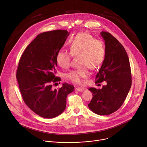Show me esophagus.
<instances>
[{
    "instance_id": "obj_1",
    "label": "esophagus",
    "mask_w": 147,
    "mask_h": 147,
    "mask_svg": "<svg viewBox=\"0 0 147 147\" xmlns=\"http://www.w3.org/2000/svg\"><path fill=\"white\" fill-rule=\"evenodd\" d=\"M83 90H84V89H83V88H76V91H78V92L82 91Z\"/></svg>"
}]
</instances>
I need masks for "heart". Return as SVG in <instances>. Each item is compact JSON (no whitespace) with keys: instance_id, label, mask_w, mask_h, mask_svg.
Returning <instances> with one entry per match:
<instances>
[{"instance_id":"b5f03b06","label":"heart","mask_w":147,"mask_h":147,"mask_svg":"<svg viewBox=\"0 0 147 147\" xmlns=\"http://www.w3.org/2000/svg\"><path fill=\"white\" fill-rule=\"evenodd\" d=\"M70 53L60 51L56 55V61L62 68H67L71 60V56H80V64L82 66H87L94 69L100 66L104 61L106 49L103 42L94 38L86 32L77 34L69 44ZM88 75L86 67L78 70L70 71L66 74L67 80L72 82L82 84Z\"/></svg>"}]
</instances>
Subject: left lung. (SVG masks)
Listing matches in <instances>:
<instances>
[{
	"label": "left lung",
	"instance_id": "1",
	"mask_svg": "<svg viewBox=\"0 0 147 147\" xmlns=\"http://www.w3.org/2000/svg\"><path fill=\"white\" fill-rule=\"evenodd\" d=\"M106 55L97 73L96 83L105 81L102 89L90 88L92 98L88 107L99 115H108L117 111L126 98L131 86V73L127 53L119 40L109 32L102 31Z\"/></svg>",
	"mask_w": 147,
	"mask_h": 147
}]
</instances>
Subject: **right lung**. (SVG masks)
Returning a JSON list of instances; mask_svg holds the SVG:
<instances>
[{"mask_svg":"<svg viewBox=\"0 0 147 147\" xmlns=\"http://www.w3.org/2000/svg\"><path fill=\"white\" fill-rule=\"evenodd\" d=\"M69 35L64 30L38 35L18 62L16 78L23 99L31 111L44 118H53L63 112L67 96L74 90L66 83L58 90L52 88V83L61 80L55 76L56 57Z\"/></svg>","mask_w":147,"mask_h":147,"instance_id":"1","label":"right lung"}]
</instances>
